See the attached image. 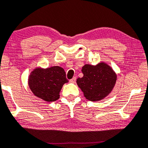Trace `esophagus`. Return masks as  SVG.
Returning <instances> with one entry per match:
<instances>
[{"label": "esophagus", "mask_w": 148, "mask_h": 148, "mask_svg": "<svg viewBox=\"0 0 148 148\" xmlns=\"http://www.w3.org/2000/svg\"><path fill=\"white\" fill-rule=\"evenodd\" d=\"M76 77H74L73 78L71 79V80H70V83H75L76 82Z\"/></svg>", "instance_id": "1"}]
</instances>
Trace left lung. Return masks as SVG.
I'll use <instances>...</instances> for the list:
<instances>
[{"label":"left lung","mask_w":148,"mask_h":148,"mask_svg":"<svg viewBox=\"0 0 148 148\" xmlns=\"http://www.w3.org/2000/svg\"><path fill=\"white\" fill-rule=\"evenodd\" d=\"M82 78L76 83L84 96L92 102L100 101L111 93L117 80V74L112 68L104 62L95 66L85 64L82 68Z\"/></svg>","instance_id":"1"}]
</instances>
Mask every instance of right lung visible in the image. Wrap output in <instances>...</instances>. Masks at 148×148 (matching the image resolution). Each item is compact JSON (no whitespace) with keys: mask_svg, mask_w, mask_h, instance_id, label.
<instances>
[{"mask_svg":"<svg viewBox=\"0 0 148 148\" xmlns=\"http://www.w3.org/2000/svg\"><path fill=\"white\" fill-rule=\"evenodd\" d=\"M28 80V86L34 95L48 102L59 99L63 85L68 82L64 70L58 66L34 68Z\"/></svg>","mask_w":148,"mask_h":148,"instance_id":"add662e5","label":"right lung"}]
</instances>
